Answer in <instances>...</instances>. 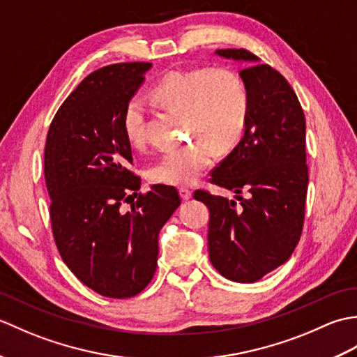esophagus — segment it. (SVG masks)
Returning <instances> with one entry per match:
<instances>
[{"mask_svg":"<svg viewBox=\"0 0 357 357\" xmlns=\"http://www.w3.org/2000/svg\"><path fill=\"white\" fill-rule=\"evenodd\" d=\"M179 195H181V198L187 201V199L192 198V190H188L187 187H183V188H179Z\"/></svg>","mask_w":357,"mask_h":357,"instance_id":"esophagus-1","label":"esophagus"}]
</instances>
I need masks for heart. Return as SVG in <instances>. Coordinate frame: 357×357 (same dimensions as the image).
Returning a JSON list of instances; mask_svg holds the SVG:
<instances>
[{
	"instance_id": "obj_1",
	"label": "heart",
	"mask_w": 357,
	"mask_h": 357,
	"mask_svg": "<svg viewBox=\"0 0 357 357\" xmlns=\"http://www.w3.org/2000/svg\"><path fill=\"white\" fill-rule=\"evenodd\" d=\"M153 95L165 107L185 113L188 135L204 141L165 150L149 167L151 183L193 184L213 161L210 144L218 150H227L245 133L250 115L248 87L241 75L225 67L173 70L158 82ZM123 130L135 147L146 139V102L141 96L127 101Z\"/></svg>"
}]
</instances>
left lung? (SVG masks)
<instances>
[{
	"mask_svg": "<svg viewBox=\"0 0 357 357\" xmlns=\"http://www.w3.org/2000/svg\"><path fill=\"white\" fill-rule=\"evenodd\" d=\"M218 55L248 61L241 77L250 93L244 138L211 172L210 183L236 193L229 201L207 190L193 198L210 210L208 255L234 282H256L288 261L305 219L308 164L305 116L288 81L247 49Z\"/></svg>",
	"mask_w": 357,
	"mask_h": 357,
	"instance_id": "8db88e82",
	"label": "left lung"
}]
</instances>
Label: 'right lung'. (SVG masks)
<instances>
[{
  "label": "right lung",
  "instance_id": "add662e5",
  "mask_svg": "<svg viewBox=\"0 0 357 357\" xmlns=\"http://www.w3.org/2000/svg\"><path fill=\"white\" fill-rule=\"evenodd\" d=\"M150 66L118 63L90 73L58 109L45 139L44 176L58 252L82 284L105 298H133L150 284L158 234L181 204L172 185L139 192L123 130L126 104Z\"/></svg>",
  "mask_w": 357,
  "mask_h": 357
}]
</instances>
